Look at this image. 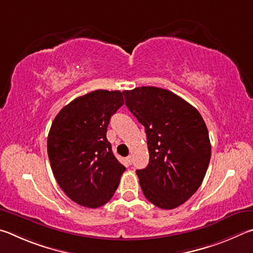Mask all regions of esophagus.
<instances>
[{
    "label": "esophagus",
    "mask_w": 253,
    "mask_h": 253,
    "mask_svg": "<svg viewBox=\"0 0 253 253\" xmlns=\"http://www.w3.org/2000/svg\"><path fill=\"white\" fill-rule=\"evenodd\" d=\"M126 161H127V163H129V165H131V163H132V157L131 156L126 157Z\"/></svg>",
    "instance_id": "1"
}]
</instances>
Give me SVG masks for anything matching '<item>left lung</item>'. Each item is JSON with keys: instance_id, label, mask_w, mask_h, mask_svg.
<instances>
[{"instance_id": "obj_1", "label": "left lung", "mask_w": 253, "mask_h": 253, "mask_svg": "<svg viewBox=\"0 0 253 253\" xmlns=\"http://www.w3.org/2000/svg\"><path fill=\"white\" fill-rule=\"evenodd\" d=\"M123 95L147 133L149 165L136 170L144 197L161 209H174L196 193L209 167L206 123L194 106L166 88L141 86Z\"/></svg>"}]
</instances>
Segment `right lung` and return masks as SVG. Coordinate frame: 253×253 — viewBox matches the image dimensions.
<instances>
[{"label": "right lung", "mask_w": 253, "mask_h": 253, "mask_svg": "<svg viewBox=\"0 0 253 253\" xmlns=\"http://www.w3.org/2000/svg\"><path fill=\"white\" fill-rule=\"evenodd\" d=\"M123 103L120 91L96 90L70 102L53 120L47 136L51 169L80 206L94 209L109 202L126 171L106 139L111 115Z\"/></svg>", "instance_id": "right-lung-1"}]
</instances>
